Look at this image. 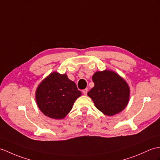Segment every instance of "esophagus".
Segmentation results:
<instances>
[{"label":"esophagus","mask_w":160,"mask_h":160,"mask_svg":"<svg viewBox=\"0 0 160 160\" xmlns=\"http://www.w3.org/2000/svg\"><path fill=\"white\" fill-rule=\"evenodd\" d=\"M87 92H88V89L87 88H85V89H84V90L82 91V93L84 95H86L87 94Z\"/></svg>","instance_id":"obj_1"}]
</instances>
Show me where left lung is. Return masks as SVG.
Wrapping results in <instances>:
<instances>
[{
	"instance_id": "1",
	"label": "left lung",
	"mask_w": 160,
	"mask_h": 160,
	"mask_svg": "<svg viewBox=\"0 0 160 160\" xmlns=\"http://www.w3.org/2000/svg\"><path fill=\"white\" fill-rule=\"evenodd\" d=\"M95 86L88 92L95 107L107 116L121 112L128 106L130 88L118 73L111 70L96 72L92 77Z\"/></svg>"
}]
</instances>
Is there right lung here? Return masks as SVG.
<instances>
[{
  "instance_id": "add662e5",
  "label": "right lung",
  "mask_w": 160,
  "mask_h": 160,
  "mask_svg": "<svg viewBox=\"0 0 160 160\" xmlns=\"http://www.w3.org/2000/svg\"><path fill=\"white\" fill-rule=\"evenodd\" d=\"M81 95L76 83L70 80L66 73L54 72L39 84L36 89L35 99L44 115L54 119H62Z\"/></svg>"
}]
</instances>
